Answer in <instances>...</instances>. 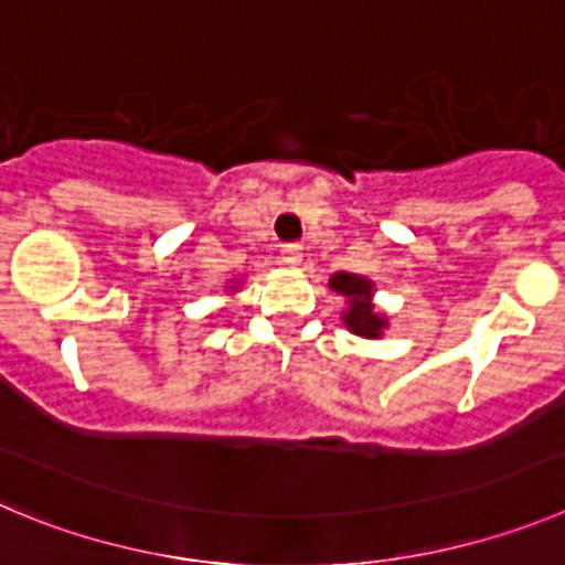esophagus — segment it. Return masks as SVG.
<instances>
[{"label": "esophagus", "mask_w": 565, "mask_h": 565, "mask_svg": "<svg viewBox=\"0 0 565 565\" xmlns=\"http://www.w3.org/2000/svg\"><path fill=\"white\" fill-rule=\"evenodd\" d=\"M281 262L287 264V267H298V264L303 262V247L301 245H284Z\"/></svg>", "instance_id": "obj_1"}]
</instances>
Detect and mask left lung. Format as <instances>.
Here are the masks:
<instances>
[{"instance_id":"8db88e82","label":"left lung","mask_w":565,"mask_h":565,"mask_svg":"<svg viewBox=\"0 0 565 565\" xmlns=\"http://www.w3.org/2000/svg\"><path fill=\"white\" fill-rule=\"evenodd\" d=\"M329 287L349 301V309L343 312V323L349 327V332L360 334V338H380L383 334L388 323H385L383 315L374 312V303H371L374 284L369 278L354 276V273H334L329 278Z\"/></svg>"}]
</instances>
